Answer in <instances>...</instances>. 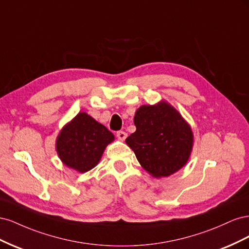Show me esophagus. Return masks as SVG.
Masks as SVG:
<instances>
[{"label": "esophagus", "instance_id": "esophagus-1", "mask_svg": "<svg viewBox=\"0 0 249 249\" xmlns=\"http://www.w3.org/2000/svg\"><path fill=\"white\" fill-rule=\"evenodd\" d=\"M116 136H117V138L120 139V140H124V139L126 138V136H127V134H126L125 132H124V131H118V132L116 133Z\"/></svg>", "mask_w": 249, "mask_h": 249}]
</instances>
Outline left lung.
Segmentation results:
<instances>
[{
	"label": "left lung",
	"mask_w": 249,
	"mask_h": 249,
	"mask_svg": "<svg viewBox=\"0 0 249 249\" xmlns=\"http://www.w3.org/2000/svg\"><path fill=\"white\" fill-rule=\"evenodd\" d=\"M136 132L125 139L141 166L155 178L168 177L189 159L193 144L190 126L167 103L141 106L135 114Z\"/></svg>",
	"instance_id": "1"
}]
</instances>
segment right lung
Returning <instances> with one entry per match:
<instances>
[{
  "label": "right lung",
  "instance_id": "right-lung-1",
  "mask_svg": "<svg viewBox=\"0 0 249 249\" xmlns=\"http://www.w3.org/2000/svg\"><path fill=\"white\" fill-rule=\"evenodd\" d=\"M113 140L114 136L106 126L81 112L63 127L56 147L65 165L79 172H86L99 163L105 147Z\"/></svg>",
  "mask_w": 249,
  "mask_h": 249
}]
</instances>
